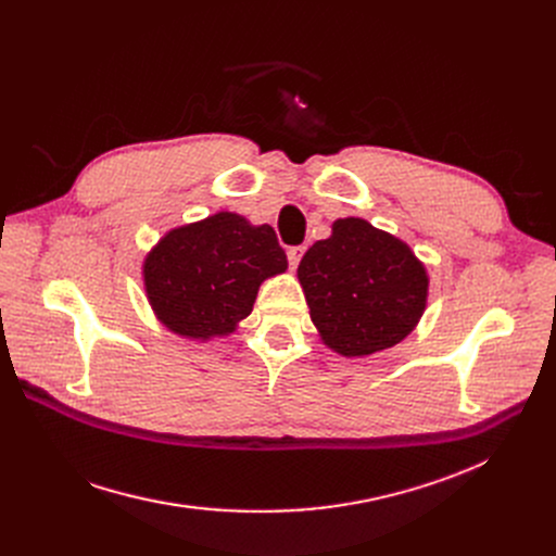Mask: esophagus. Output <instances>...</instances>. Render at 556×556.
<instances>
[{
    "mask_svg": "<svg viewBox=\"0 0 556 556\" xmlns=\"http://www.w3.org/2000/svg\"><path fill=\"white\" fill-rule=\"evenodd\" d=\"M304 256V248L302 245H298V248H290L288 250V263H290V268H298L300 266V258Z\"/></svg>",
    "mask_w": 556,
    "mask_h": 556,
    "instance_id": "34e87169",
    "label": "esophagus"
}]
</instances>
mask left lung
Instances as JSON below:
<instances>
[{
	"mask_svg": "<svg viewBox=\"0 0 556 556\" xmlns=\"http://www.w3.org/2000/svg\"><path fill=\"white\" fill-rule=\"evenodd\" d=\"M298 279L319 338L344 358L399 344L428 304L430 279L410 245L354 216L308 248Z\"/></svg>",
	"mask_w": 556,
	"mask_h": 556,
	"instance_id": "1",
	"label": "left lung"
}]
</instances>
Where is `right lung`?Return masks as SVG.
I'll use <instances>...</instances> for the list:
<instances>
[{"label": "right lung", "instance_id": "obj_1", "mask_svg": "<svg viewBox=\"0 0 556 556\" xmlns=\"http://www.w3.org/2000/svg\"><path fill=\"white\" fill-rule=\"evenodd\" d=\"M286 252L270 225L218 212L168 229L146 254L141 277L160 323L207 342L237 331L252 313L258 286L286 273Z\"/></svg>", "mask_w": 556, "mask_h": 556}]
</instances>
